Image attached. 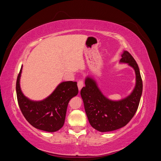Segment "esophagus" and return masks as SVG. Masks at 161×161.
I'll use <instances>...</instances> for the list:
<instances>
[{"label":"esophagus","instance_id":"esophagus-1","mask_svg":"<svg viewBox=\"0 0 161 161\" xmlns=\"http://www.w3.org/2000/svg\"><path fill=\"white\" fill-rule=\"evenodd\" d=\"M77 85H78V88H79V90H80L82 87L84 86V82L82 80H79L77 82Z\"/></svg>","mask_w":161,"mask_h":161}]
</instances>
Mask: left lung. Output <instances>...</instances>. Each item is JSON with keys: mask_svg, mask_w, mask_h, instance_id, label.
<instances>
[{"mask_svg": "<svg viewBox=\"0 0 161 161\" xmlns=\"http://www.w3.org/2000/svg\"><path fill=\"white\" fill-rule=\"evenodd\" d=\"M120 62L128 63L136 73V86L132 92L120 101H111L102 94L95 80L87 77L80 95L91 126L101 132L124 127L138 109L142 92V80L138 64L130 53L124 51Z\"/></svg>", "mask_w": 161, "mask_h": 161, "instance_id": "left-lung-1", "label": "left lung"}]
</instances>
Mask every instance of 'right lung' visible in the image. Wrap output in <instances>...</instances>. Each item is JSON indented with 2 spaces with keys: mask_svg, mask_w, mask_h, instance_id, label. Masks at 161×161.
Masks as SVG:
<instances>
[{
  "mask_svg": "<svg viewBox=\"0 0 161 161\" xmlns=\"http://www.w3.org/2000/svg\"><path fill=\"white\" fill-rule=\"evenodd\" d=\"M22 66L16 82V92L19 108L26 120L34 128L53 132L59 130L64 124L68 104L79 92L77 82H62L44 100L33 101L23 94L20 88Z\"/></svg>",
  "mask_w": 161,
  "mask_h": 161,
  "instance_id": "1",
  "label": "right lung"
}]
</instances>
